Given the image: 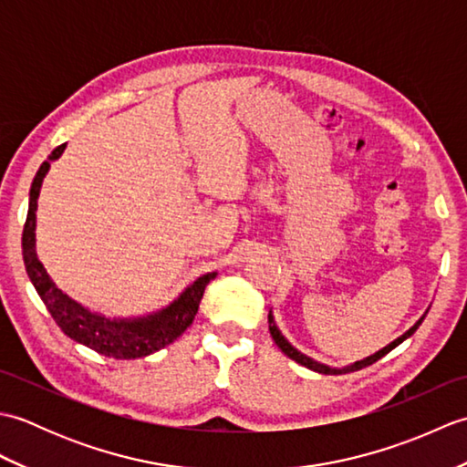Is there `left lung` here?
Instances as JSON below:
<instances>
[{
	"label": "left lung",
	"instance_id": "left-lung-1",
	"mask_svg": "<svg viewBox=\"0 0 467 467\" xmlns=\"http://www.w3.org/2000/svg\"><path fill=\"white\" fill-rule=\"evenodd\" d=\"M421 325V319L415 323L411 329L405 333V335H401L400 339H395L391 345H387L385 349H381L379 353H375V355H371V357H367V359H363V361H357V363H353L351 367H345V369H329V367H325V365H321V363H317V361H313V359H309V357L306 355H303V353H299L295 349V347L285 339V337L281 335V331L276 329V325L273 323V317L269 315V331H271V335H273V339H275V343L279 345V349L286 355V357H291L293 361H296V363H301V365H305V367H309V369H313V371H317V373H325V375H339V373H349V371H357V369H363V367H367V365H373L377 359H381L383 355H387L389 353L391 349H395V347H398L401 341H405L408 339L410 335H413L415 333V329H418V327Z\"/></svg>",
	"mask_w": 467,
	"mask_h": 467
}]
</instances>
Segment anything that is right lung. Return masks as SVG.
<instances>
[{"label": "right lung", "mask_w": 467, "mask_h": 467, "mask_svg": "<svg viewBox=\"0 0 467 467\" xmlns=\"http://www.w3.org/2000/svg\"><path fill=\"white\" fill-rule=\"evenodd\" d=\"M66 144H59L49 154V161H56L64 152ZM49 161H46L32 182L29 191V208L22 234V249H24V265L29 281L34 283L37 295L42 296L44 305L47 306L49 315L54 317L59 329H62L69 339L90 347L96 353L114 357V359H136V357H146L162 347L171 345L178 339L188 327H191L198 305L204 295L206 285L211 283L216 273H208L201 279L194 281L188 289L178 296L168 309L154 317L140 321H110L106 317L90 313L82 305L69 299L67 295L57 289L56 283L49 279L44 265L37 261L36 254V211H37V196L42 181L49 168Z\"/></svg>", "instance_id": "right-lung-1"}]
</instances>
